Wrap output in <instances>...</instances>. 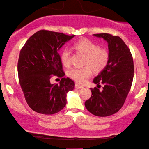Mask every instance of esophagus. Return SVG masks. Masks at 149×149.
Wrapping results in <instances>:
<instances>
[{
	"instance_id": "esophagus-1",
	"label": "esophagus",
	"mask_w": 149,
	"mask_h": 149,
	"mask_svg": "<svg viewBox=\"0 0 149 149\" xmlns=\"http://www.w3.org/2000/svg\"><path fill=\"white\" fill-rule=\"evenodd\" d=\"M75 88H83V86L79 84H75Z\"/></svg>"
}]
</instances>
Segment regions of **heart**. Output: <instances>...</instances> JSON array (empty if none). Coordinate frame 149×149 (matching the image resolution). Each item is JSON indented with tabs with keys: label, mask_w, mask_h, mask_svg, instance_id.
<instances>
[{
	"label": "heart",
	"mask_w": 149,
	"mask_h": 149,
	"mask_svg": "<svg viewBox=\"0 0 149 149\" xmlns=\"http://www.w3.org/2000/svg\"><path fill=\"white\" fill-rule=\"evenodd\" d=\"M74 48L85 56L82 68H73L68 71V76L78 83H84L91 74V68L98 72L103 70L109 61L108 51L88 39H81L74 43ZM61 60L64 66L70 65V51L68 48H63L61 53Z\"/></svg>",
	"instance_id": "b5f03b06"
}]
</instances>
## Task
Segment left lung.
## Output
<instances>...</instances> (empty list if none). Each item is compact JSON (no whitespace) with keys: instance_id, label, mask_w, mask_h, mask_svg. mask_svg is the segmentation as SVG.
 Segmentation results:
<instances>
[{"instance_id":"obj_1","label":"left lung","mask_w":149,"mask_h":149,"mask_svg":"<svg viewBox=\"0 0 149 149\" xmlns=\"http://www.w3.org/2000/svg\"><path fill=\"white\" fill-rule=\"evenodd\" d=\"M108 42L109 61L93 80L98 88H91V96L85 107L91 114L106 117L119 111L124 105L134 77V62L130 49L121 38L103 33L93 34ZM100 83L103 89L98 88Z\"/></svg>"}]
</instances>
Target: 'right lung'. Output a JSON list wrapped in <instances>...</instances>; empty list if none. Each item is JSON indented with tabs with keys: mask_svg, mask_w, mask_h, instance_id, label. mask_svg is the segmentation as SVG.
I'll return each mask as SVG.
<instances>
[{
	"mask_svg": "<svg viewBox=\"0 0 149 149\" xmlns=\"http://www.w3.org/2000/svg\"><path fill=\"white\" fill-rule=\"evenodd\" d=\"M74 35L40 30L25 43L19 53L17 72L25 100L33 111L53 115L64 108L67 93L74 82L64 77L58 51ZM52 75L61 77L60 84H51Z\"/></svg>",
	"mask_w": 149,
	"mask_h": 149,
	"instance_id": "add662e5",
	"label": "right lung"
}]
</instances>
